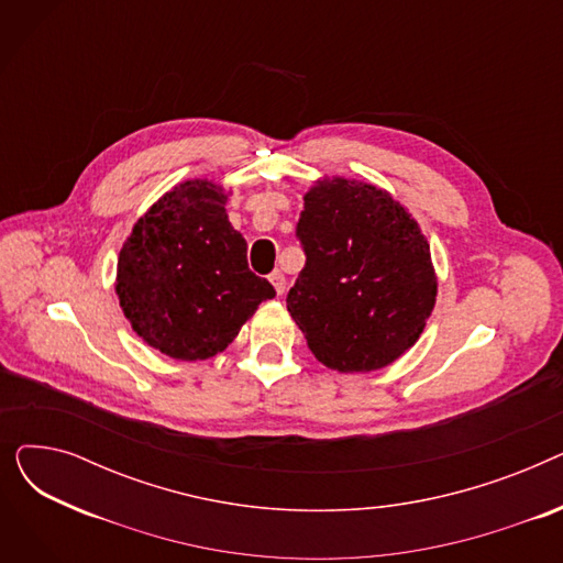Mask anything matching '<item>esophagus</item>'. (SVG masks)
Here are the masks:
<instances>
[{"label": "esophagus", "mask_w": 563, "mask_h": 563, "mask_svg": "<svg viewBox=\"0 0 563 563\" xmlns=\"http://www.w3.org/2000/svg\"><path fill=\"white\" fill-rule=\"evenodd\" d=\"M269 283L274 285V289H276V294H278V297H280V294L285 291V276L276 269L274 274H269Z\"/></svg>", "instance_id": "esophagus-1"}]
</instances>
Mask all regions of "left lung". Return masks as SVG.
Listing matches in <instances>:
<instances>
[{"instance_id":"1","label":"left lung","mask_w":563,"mask_h":563,"mask_svg":"<svg viewBox=\"0 0 563 563\" xmlns=\"http://www.w3.org/2000/svg\"><path fill=\"white\" fill-rule=\"evenodd\" d=\"M297 234L306 266L287 310L312 356L342 374L401 358L420 340L438 297L420 223L386 189L321 175L303 196Z\"/></svg>"}]
</instances>
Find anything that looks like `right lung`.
<instances>
[{"label":"right lung","instance_id":"right-lung-1","mask_svg":"<svg viewBox=\"0 0 563 563\" xmlns=\"http://www.w3.org/2000/svg\"><path fill=\"white\" fill-rule=\"evenodd\" d=\"M232 191L194 177L141 214L118 253L115 297L132 331L175 361L221 353L276 291L246 262L225 212Z\"/></svg>","mask_w":563,"mask_h":563}]
</instances>
